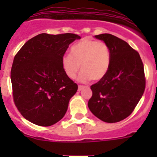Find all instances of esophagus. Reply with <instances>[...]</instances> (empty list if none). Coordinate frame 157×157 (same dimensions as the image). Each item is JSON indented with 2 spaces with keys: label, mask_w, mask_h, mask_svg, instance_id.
I'll list each match as a JSON object with an SVG mask.
<instances>
[{
  "label": "esophagus",
  "mask_w": 157,
  "mask_h": 157,
  "mask_svg": "<svg viewBox=\"0 0 157 157\" xmlns=\"http://www.w3.org/2000/svg\"><path fill=\"white\" fill-rule=\"evenodd\" d=\"M85 87H86V86H78V90L81 91V90L85 88Z\"/></svg>",
  "instance_id": "1"
}]
</instances>
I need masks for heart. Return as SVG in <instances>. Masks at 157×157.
<instances>
[{
    "label": "heart",
    "instance_id": "heart-1",
    "mask_svg": "<svg viewBox=\"0 0 157 157\" xmlns=\"http://www.w3.org/2000/svg\"><path fill=\"white\" fill-rule=\"evenodd\" d=\"M71 55H63L61 65L69 79H74L81 66L79 81H100L107 74L111 63L109 47L103 41L84 38L74 44L70 50Z\"/></svg>",
    "mask_w": 157,
    "mask_h": 157
}]
</instances>
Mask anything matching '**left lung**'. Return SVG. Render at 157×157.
<instances>
[{"label": "left lung", "mask_w": 157, "mask_h": 157, "mask_svg": "<svg viewBox=\"0 0 157 157\" xmlns=\"http://www.w3.org/2000/svg\"><path fill=\"white\" fill-rule=\"evenodd\" d=\"M95 37L109 47L111 63L104 77L90 86L88 107L103 121L119 122L131 114L144 94V63L138 51L121 38L108 33Z\"/></svg>", "instance_id": "left-lung-1"}]
</instances>
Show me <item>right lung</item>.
Wrapping results in <instances>:
<instances>
[{
    "label": "right lung",
    "mask_w": 157,
    "mask_h": 157,
    "mask_svg": "<svg viewBox=\"0 0 157 157\" xmlns=\"http://www.w3.org/2000/svg\"><path fill=\"white\" fill-rule=\"evenodd\" d=\"M80 38L73 33H41L14 56L10 71L13 102L33 124L50 126L66 113L78 86L64 73L61 59L69 45Z\"/></svg>",
    "instance_id": "obj_1"
}]
</instances>
